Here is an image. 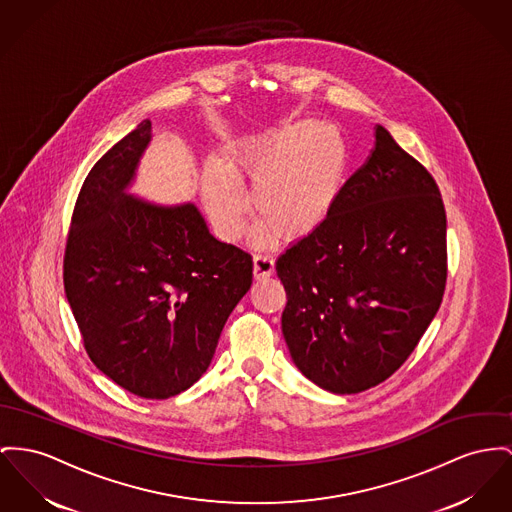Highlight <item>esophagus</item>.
<instances>
[{"mask_svg": "<svg viewBox=\"0 0 512 512\" xmlns=\"http://www.w3.org/2000/svg\"><path fill=\"white\" fill-rule=\"evenodd\" d=\"M275 270V264H273V258L270 254H256L254 256V279L262 281V279H268Z\"/></svg>", "mask_w": 512, "mask_h": 512, "instance_id": "1", "label": "esophagus"}]
</instances>
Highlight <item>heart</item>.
<instances>
[{"instance_id":"obj_1","label":"heart","mask_w":512,"mask_h":512,"mask_svg":"<svg viewBox=\"0 0 512 512\" xmlns=\"http://www.w3.org/2000/svg\"><path fill=\"white\" fill-rule=\"evenodd\" d=\"M223 163H207L202 192L207 215L223 240L239 239L250 209L239 182L252 188L260 221L252 237L270 242L307 239L330 219L349 169V151L338 130L320 120L285 124L235 149Z\"/></svg>"}]
</instances>
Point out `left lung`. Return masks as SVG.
<instances>
[{"mask_svg":"<svg viewBox=\"0 0 512 512\" xmlns=\"http://www.w3.org/2000/svg\"><path fill=\"white\" fill-rule=\"evenodd\" d=\"M330 219L275 262L281 332L297 369L334 394L394 375L429 328L446 283L437 182L382 126Z\"/></svg>","mask_w":512,"mask_h":512,"instance_id":"8db88e82","label":"left lung"}]
</instances>
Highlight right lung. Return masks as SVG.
<instances>
[{"label":"right lung","instance_id":"1","mask_svg":"<svg viewBox=\"0 0 512 512\" xmlns=\"http://www.w3.org/2000/svg\"><path fill=\"white\" fill-rule=\"evenodd\" d=\"M151 120L108 149L71 217L64 287L99 371L147 400L190 388L252 285V258L215 239L192 202L130 194Z\"/></svg>","mask_w":512,"mask_h":512}]
</instances>
